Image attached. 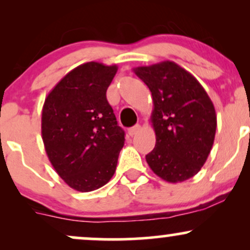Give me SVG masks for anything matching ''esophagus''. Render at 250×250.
Listing matches in <instances>:
<instances>
[{"instance_id": "obj_1", "label": "esophagus", "mask_w": 250, "mask_h": 250, "mask_svg": "<svg viewBox=\"0 0 250 250\" xmlns=\"http://www.w3.org/2000/svg\"><path fill=\"white\" fill-rule=\"evenodd\" d=\"M140 129H141V125H135L134 127H131V128L128 129V134L130 135V136H134L135 134L139 133Z\"/></svg>"}]
</instances>
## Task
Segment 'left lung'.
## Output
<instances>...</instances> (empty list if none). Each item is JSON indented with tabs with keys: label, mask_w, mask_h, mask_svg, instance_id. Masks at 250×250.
<instances>
[{
	"label": "left lung",
	"mask_w": 250,
	"mask_h": 250,
	"mask_svg": "<svg viewBox=\"0 0 250 250\" xmlns=\"http://www.w3.org/2000/svg\"><path fill=\"white\" fill-rule=\"evenodd\" d=\"M148 85L154 109L150 121L156 145L146 160L151 170L170 183L196 175L207 161L216 133L211 100L189 71L171 61L134 68Z\"/></svg>",
	"instance_id": "1"
}]
</instances>
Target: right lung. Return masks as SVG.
Here are the masks:
<instances>
[{
  "label": "right lung",
  "mask_w": 250,
  "mask_h": 250,
  "mask_svg": "<svg viewBox=\"0 0 250 250\" xmlns=\"http://www.w3.org/2000/svg\"><path fill=\"white\" fill-rule=\"evenodd\" d=\"M117 65L87 62L76 67L45 97L42 140L60 177L77 191L101 188L113 177L125 131L107 101Z\"/></svg>",
  "instance_id": "add662e5"
}]
</instances>
